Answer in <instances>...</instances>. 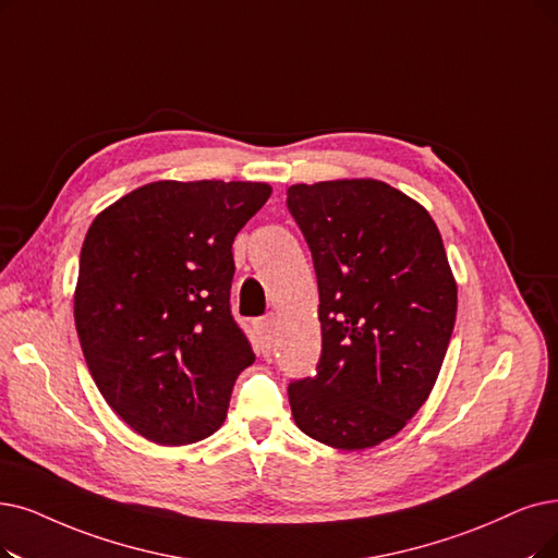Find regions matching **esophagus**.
Masks as SVG:
<instances>
[{"label":"esophagus","instance_id":"1","mask_svg":"<svg viewBox=\"0 0 558 558\" xmlns=\"http://www.w3.org/2000/svg\"><path fill=\"white\" fill-rule=\"evenodd\" d=\"M275 316H265L256 323V333L263 343V348H272L275 343Z\"/></svg>","mask_w":558,"mask_h":558}]
</instances>
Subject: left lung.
Wrapping results in <instances>:
<instances>
[{
	"label": "left lung",
	"instance_id": "8db88e82",
	"mask_svg": "<svg viewBox=\"0 0 558 558\" xmlns=\"http://www.w3.org/2000/svg\"><path fill=\"white\" fill-rule=\"evenodd\" d=\"M314 258L323 329L316 373L288 385L298 428L343 451L393 437L430 396L458 286L428 210L396 187L352 178L288 187Z\"/></svg>",
	"mask_w": 558,
	"mask_h": 558
}]
</instances>
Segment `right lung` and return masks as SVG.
<instances>
[{"label":"right lung","instance_id":"add662e5","mask_svg":"<svg viewBox=\"0 0 558 558\" xmlns=\"http://www.w3.org/2000/svg\"><path fill=\"white\" fill-rule=\"evenodd\" d=\"M272 187L158 181L88 227L75 327L107 405L142 437L183 447L227 418L252 343L231 316V244Z\"/></svg>","mask_w":558,"mask_h":558}]
</instances>
